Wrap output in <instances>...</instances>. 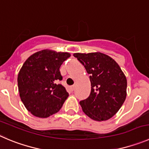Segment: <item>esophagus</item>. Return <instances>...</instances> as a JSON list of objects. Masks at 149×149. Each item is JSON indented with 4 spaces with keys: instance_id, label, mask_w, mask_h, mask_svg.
<instances>
[{
    "instance_id": "esophagus-1",
    "label": "esophagus",
    "mask_w": 149,
    "mask_h": 149,
    "mask_svg": "<svg viewBox=\"0 0 149 149\" xmlns=\"http://www.w3.org/2000/svg\"><path fill=\"white\" fill-rule=\"evenodd\" d=\"M75 85H73V86H71V87H70V90H71V91H73V90H75Z\"/></svg>"
}]
</instances>
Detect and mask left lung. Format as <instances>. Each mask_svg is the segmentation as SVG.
Segmentation results:
<instances>
[{
  "label": "left lung",
  "instance_id": "left-lung-1",
  "mask_svg": "<svg viewBox=\"0 0 149 149\" xmlns=\"http://www.w3.org/2000/svg\"><path fill=\"white\" fill-rule=\"evenodd\" d=\"M90 75V96L79 102L89 118L107 120L120 109L126 97L127 81L118 64L100 52L73 54Z\"/></svg>",
  "mask_w": 149,
  "mask_h": 149
}]
</instances>
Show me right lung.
I'll return each mask as SVG.
<instances>
[{
  "label": "right lung",
  "mask_w": 149,
  "mask_h": 149,
  "mask_svg": "<svg viewBox=\"0 0 149 149\" xmlns=\"http://www.w3.org/2000/svg\"><path fill=\"white\" fill-rule=\"evenodd\" d=\"M70 56L68 52L45 49L26 60L17 76L20 99L29 112L38 118H48L60 110L68 97L59 68Z\"/></svg>",
  "instance_id": "right-lung-1"
}]
</instances>
